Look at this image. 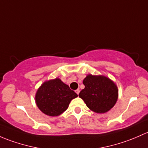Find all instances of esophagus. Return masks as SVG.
Returning a JSON list of instances; mask_svg holds the SVG:
<instances>
[{
  "label": "esophagus",
  "mask_w": 148,
  "mask_h": 148,
  "mask_svg": "<svg viewBox=\"0 0 148 148\" xmlns=\"http://www.w3.org/2000/svg\"><path fill=\"white\" fill-rule=\"evenodd\" d=\"M75 92H76V93L77 94V95H78L79 92H80V90H79V89H77V90H75Z\"/></svg>",
  "instance_id": "34e87169"
}]
</instances>
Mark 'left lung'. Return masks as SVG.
<instances>
[{
    "label": "left lung",
    "instance_id": "left-lung-1",
    "mask_svg": "<svg viewBox=\"0 0 148 148\" xmlns=\"http://www.w3.org/2000/svg\"><path fill=\"white\" fill-rule=\"evenodd\" d=\"M84 89L79 93L87 107L97 113H105L118 100V90L112 80L103 75H88L83 80Z\"/></svg>",
    "mask_w": 148,
    "mask_h": 148
}]
</instances>
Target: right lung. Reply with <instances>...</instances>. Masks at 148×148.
<instances>
[{"label":"right lung","mask_w":148,"mask_h":148,"mask_svg":"<svg viewBox=\"0 0 148 148\" xmlns=\"http://www.w3.org/2000/svg\"><path fill=\"white\" fill-rule=\"evenodd\" d=\"M77 97L68 85L60 78L45 81L38 89L36 103L44 114L49 116H58L67 110L73 99Z\"/></svg>","instance_id":"right-lung-1"}]
</instances>
